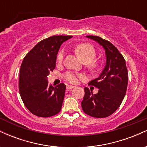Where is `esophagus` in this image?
<instances>
[{
    "label": "esophagus",
    "instance_id": "34e87169",
    "mask_svg": "<svg viewBox=\"0 0 147 147\" xmlns=\"http://www.w3.org/2000/svg\"><path fill=\"white\" fill-rule=\"evenodd\" d=\"M75 88V86H71V85H68L66 86V88H67V90H72V88Z\"/></svg>",
    "mask_w": 147,
    "mask_h": 147
}]
</instances>
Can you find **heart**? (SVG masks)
<instances>
[{
  "mask_svg": "<svg viewBox=\"0 0 147 147\" xmlns=\"http://www.w3.org/2000/svg\"><path fill=\"white\" fill-rule=\"evenodd\" d=\"M75 52L81 60L85 63H88V66L92 71H95L97 68V63L93 61L96 56L95 50L90 45L87 43H80L75 48ZM64 58V51L61 50L57 56V61L58 63H62ZM82 75L75 74L73 72H67L64 75V78L70 83H77L79 79L82 78Z\"/></svg>",
  "mask_w": 147,
  "mask_h": 147,
  "instance_id": "obj_1",
  "label": "heart"
}]
</instances>
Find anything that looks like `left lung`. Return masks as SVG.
<instances>
[{"label":"left lung","instance_id":"left-lung-1","mask_svg":"<svg viewBox=\"0 0 147 147\" xmlns=\"http://www.w3.org/2000/svg\"><path fill=\"white\" fill-rule=\"evenodd\" d=\"M105 50L106 65L97 78L89 84L99 89L92 94L88 88H84L85 95L82 102L84 112L94 117L110 116L119 107L126 95L128 85V70L122 54L111 42L97 36L89 35Z\"/></svg>","mask_w":147,"mask_h":147}]
</instances>
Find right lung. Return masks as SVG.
<instances>
[{"label":"right lung","mask_w":147,"mask_h":147,"mask_svg":"<svg viewBox=\"0 0 147 147\" xmlns=\"http://www.w3.org/2000/svg\"><path fill=\"white\" fill-rule=\"evenodd\" d=\"M72 36H52L38 42L23 59L20 69L19 92L25 106L41 117L59 113L65 85H49L48 76L55 68L57 55L63 42Z\"/></svg>","instance_id":"obj_1"}]
</instances>
